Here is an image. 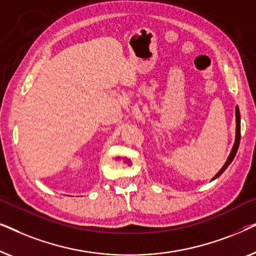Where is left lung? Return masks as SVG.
Instances as JSON below:
<instances>
[{
	"instance_id": "obj_1",
	"label": "left lung",
	"mask_w": 256,
	"mask_h": 256,
	"mask_svg": "<svg viewBox=\"0 0 256 256\" xmlns=\"http://www.w3.org/2000/svg\"><path fill=\"white\" fill-rule=\"evenodd\" d=\"M236 142H234V146L232 148V152H230L228 158H227L225 166L222 168V170L219 171L218 174H216L214 177L212 178V180H216V178H218L220 174H222L224 171L227 169V166H230V163H232V160H234V157L236 155V152H238V148H239V144H240V136H241V126H240V113H239V108H236Z\"/></svg>"
}]
</instances>
